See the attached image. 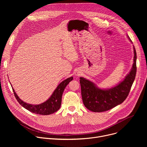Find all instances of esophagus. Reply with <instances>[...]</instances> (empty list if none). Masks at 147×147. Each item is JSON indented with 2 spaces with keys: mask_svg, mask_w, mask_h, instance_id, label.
<instances>
[{
  "mask_svg": "<svg viewBox=\"0 0 147 147\" xmlns=\"http://www.w3.org/2000/svg\"><path fill=\"white\" fill-rule=\"evenodd\" d=\"M80 74H81V73L80 71H76L75 72V75L77 76H80Z\"/></svg>",
  "mask_w": 147,
  "mask_h": 147,
  "instance_id": "esophagus-1",
  "label": "esophagus"
}]
</instances>
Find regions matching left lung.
Segmentation results:
<instances>
[{"mask_svg": "<svg viewBox=\"0 0 147 147\" xmlns=\"http://www.w3.org/2000/svg\"><path fill=\"white\" fill-rule=\"evenodd\" d=\"M133 49L134 55L132 68L124 80L115 87L101 89L92 81L80 77L82 101L88 110L94 112L107 111L121 104L126 99L135 80L137 71V53L134 47Z\"/></svg>", "mask_w": 147, "mask_h": 147, "instance_id": "1", "label": "left lung"}]
</instances>
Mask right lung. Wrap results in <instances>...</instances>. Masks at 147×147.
<instances>
[{
  "label": "right lung",
  "instance_id": "1",
  "mask_svg": "<svg viewBox=\"0 0 147 147\" xmlns=\"http://www.w3.org/2000/svg\"><path fill=\"white\" fill-rule=\"evenodd\" d=\"M73 79V77H70L61 82L53 91L50 98L45 102L38 105H32L24 102L18 97L15 92L13 88L12 89L16 99L21 105L25 109L34 113L42 115H48L56 112L60 109L63 92L67 85H68V84Z\"/></svg>",
  "mask_w": 147,
  "mask_h": 147
}]
</instances>
